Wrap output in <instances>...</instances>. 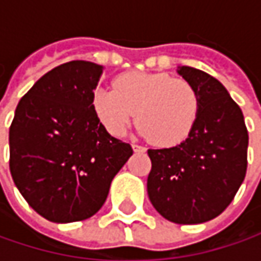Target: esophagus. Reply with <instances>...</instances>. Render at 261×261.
Returning <instances> with one entry per match:
<instances>
[{"label": "esophagus", "instance_id": "1", "mask_svg": "<svg viewBox=\"0 0 261 261\" xmlns=\"http://www.w3.org/2000/svg\"><path fill=\"white\" fill-rule=\"evenodd\" d=\"M132 148H134V151L135 152H142V151H145V148L141 145H138V144H132Z\"/></svg>", "mask_w": 261, "mask_h": 261}]
</instances>
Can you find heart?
I'll return each instance as SVG.
<instances>
[{"instance_id":"heart-1","label":"heart","mask_w":261,"mask_h":261,"mask_svg":"<svg viewBox=\"0 0 261 261\" xmlns=\"http://www.w3.org/2000/svg\"><path fill=\"white\" fill-rule=\"evenodd\" d=\"M93 106L112 135H123L136 112L142 135L158 146H175L193 130L200 100L185 78L130 71L116 76L113 88H97Z\"/></svg>"}]
</instances>
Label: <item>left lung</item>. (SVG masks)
<instances>
[{
	"instance_id": "left-lung-1",
	"label": "left lung",
	"mask_w": 261,
	"mask_h": 261,
	"mask_svg": "<svg viewBox=\"0 0 261 261\" xmlns=\"http://www.w3.org/2000/svg\"><path fill=\"white\" fill-rule=\"evenodd\" d=\"M178 74L195 87L200 109L196 125L180 145L148 149V196L166 219L202 224L225 211L247 171V132L240 106L216 78L192 66Z\"/></svg>"
}]
</instances>
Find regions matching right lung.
<instances>
[{
    "label": "right lung",
    "mask_w": 261,
    "mask_h": 261,
    "mask_svg": "<svg viewBox=\"0 0 261 261\" xmlns=\"http://www.w3.org/2000/svg\"><path fill=\"white\" fill-rule=\"evenodd\" d=\"M103 66L71 61L36 81L10 126V171L27 203L50 222L93 216L134 154L101 125L93 106Z\"/></svg>",
    "instance_id": "right-lung-1"
}]
</instances>
